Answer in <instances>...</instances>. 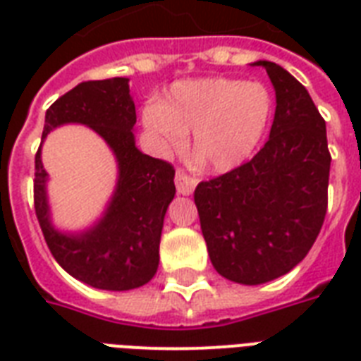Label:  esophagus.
Here are the masks:
<instances>
[{"label":"esophagus","instance_id":"obj_1","mask_svg":"<svg viewBox=\"0 0 361 361\" xmlns=\"http://www.w3.org/2000/svg\"><path fill=\"white\" fill-rule=\"evenodd\" d=\"M176 189H178V192L180 195H183V197H189V195H192V191H195V187H197V180L195 178H191V176H187L185 172H181V170H178L176 172Z\"/></svg>","mask_w":361,"mask_h":361}]
</instances>
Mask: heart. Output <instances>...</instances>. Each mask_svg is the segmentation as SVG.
Returning <instances> with one entry per match:
<instances>
[{
  "label": "heart",
  "instance_id": "1",
  "mask_svg": "<svg viewBox=\"0 0 361 361\" xmlns=\"http://www.w3.org/2000/svg\"><path fill=\"white\" fill-rule=\"evenodd\" d=\"M271 95L260 82L225 76L174 82L161 101L142 109V127L157 155H170L192 130V152L208 169L228 172L243 164L262 140L271 118Z\"/></svg>",
  "mask_w": 361,
  "mask_h": 361
}]
</instances>
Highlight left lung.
I'll return each instance as SVG.
<instances>
[{
  "label": "left lung",
  "instance_id": "1",
  "mask_svg": "<svg viewBox=\"0 0 361 361\" xmlns=\"http://www.w3.org/2000/svg\"><path fill=\"white\" fill-rule=\"evenodd\" d=\"M251 65L266 69L275 90L268 142L195 191L209 260L240 285L277 279L305 258L324 223L331 163L326 121L307 90L274 61Z\"/></svg>",
  "mask_w": 361,
  "mask_h": 361
}]
</instances>
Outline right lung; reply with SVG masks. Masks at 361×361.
Here are the masks:
<instances>
[{"label": "right lung", "mask_w": 361, "mask_h": 361, "mask_svg": "<svg viewBox=\"0 0 361 361\" xmlns=\"http://www.w3.org/2000/svg\"><path fill=\"white\" fill-rule=\"evenodd\" d=\"M84 124L101 135L116 159L118 178L104 215L82 231L53 225L47 173L35 157V214L47 245L75 279L101 290H133L157 274L159 243L176 195L174 169L136 147L135 101L129 78L82 82L47 110L42 141L61 124Z\"/></svg>", "instance_id": "add662e5"}]
</instances>
